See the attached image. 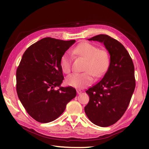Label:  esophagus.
<instances>
[{"label": "esophagus", "mask_w": 149, "mask_h": 149, "mask_svg": "<svg viewBox=\"0 0 149 149\" xmlns=\"http://www.w3.org/2000/svg\"><path fill=\"white\" fill-rule=\"evenodd\" d=\"M81 93H82L81 91H80V90H77V94H81Z\"/></svg>", "instance_id": "esophagus-1"}]
</instances>
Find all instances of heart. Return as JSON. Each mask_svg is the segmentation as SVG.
<instances>
[{
  "label": "heart",
  "mask_w": 149,
  "mask_h": 149,
  "mask_svg": "<svg viewBox=\"0 0 149 149\" xmlns=\"http://www.w3.org/2000/svg\"><path fill=\"white\" fill-rule=\"evenodd\" d=\"M73 53L86 60L83 73H73L67 76L66 82L70 86L82 88L91 84L93 81V74L101 77L107 70L109 66V56L108 53L93 45L83 42L76 46ZM72 57L70 53L66 52L60 59V66L63 73L68 74L71 70Z\"/></svg>",
  "instance_id": "1"
}]
</instances>
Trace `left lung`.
<instances>
[{"mask_svg":"<svg viewBox=\"0 0 149 149\" xmlns=\"http://www.w3.org/2000/svg\"><path fill=\"white\" fill-rule=\"evenodd\" d=\"M88 40L104 44L110 63L102 79L86 91L89 101L84 111L93 124L108 127L121 118L129 104L136 87L134 66L127 49L116 39L98 35Z\"/></svg>","mask_w":149,"mask_h":149,"instance_id":"8db88e82","label":"left lung"}]
</instances>
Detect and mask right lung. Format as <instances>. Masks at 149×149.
Here are the masks:
<instances>
[{"mask_svg":"<svg viewBox=\"0 0 149 149\" xmlns=\"http://www.w3.org/2000/svg\"><path fill=\"white\" fill-rule=\"evenodd\" d=\"M75 40L44 38L24 53L16 72L18 97L28 114L41 123L57 119L76 96L72 87H61L64 79L60 59ZM59 87L57 90L54 89Z\"/></svg>","mask_w":149,"mask_h":149,"instance_id":"right-lung-1","label":"right lung"}]
</instances>
